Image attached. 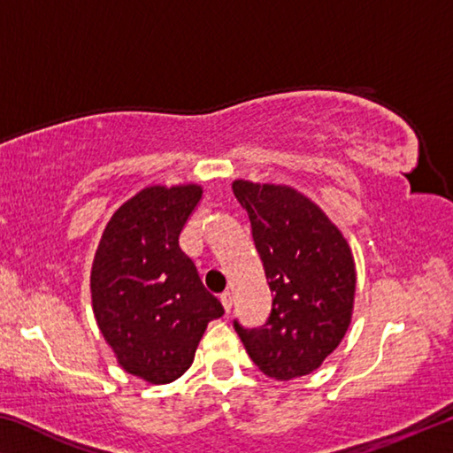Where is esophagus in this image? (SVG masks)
<instances>
[{"label": "esophagus", "mask_w": 453, "mask_h": 453, "mask_svg": "<svg viewBox=\"0 0 453 453\" xmlns=\"http://www.w3.org/2000/svg\"><path fill=\"white\" fill-rule=\"evenodd\" d=\"M219 302H221V305H224L226 311L232 310V303H234V294H232V291H224V294L219 296Z\"/></svg>", "instance_id": "34e87169"}]
</instances>
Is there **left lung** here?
Listing matches in <instances>:
<instances>
[{
	"instance_id": "obj_1",
	"label": "left lung",
	"mask_w": 453,
	"mask_h": 453,
	"mask_svg": "<svg viewBox=\"0 0 453 453\" xmlns=\"http://www.w3.org/2000/svg\"><path fill=\"white\" fill-rule=\"evenodd\" d=\"M273 300L264 326L234 327L259 372L294 380L316 372L351 324L356 262L346 237L308 196L283 183L235 180Z\"/></svg>"
}]
</instances>
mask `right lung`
Returning <instances> with one entry per match:
<instances>
[{"label": "right lung", "mask_w": 453, "mask_h": 453, "mask_svg": "<svg viewBox=\"0 0 453 453\" xmlns=\"http://www.w3.org/2000/svg\"><path fill=\"white\" fill-rule=\"evenodd\" d=\"M203 188L148 186L113 211L91 264V308L121 370L172 383L194 364L199 340L224 308L180 248Z\"/></svg>", "instance_id": "add662e5"}]
</instances>
